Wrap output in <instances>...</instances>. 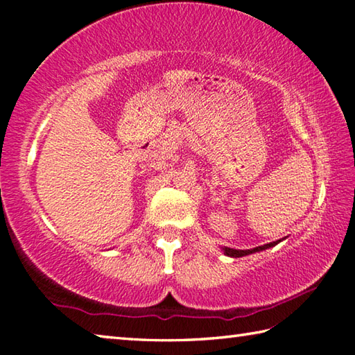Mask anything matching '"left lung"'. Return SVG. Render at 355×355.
Here are the masks:
<instances>
[{"mask_svg": "<svg viewBox=\"0 0 355 355\" xmlns=\"http://www.w3.org/2000/svg\"><path fill=\"white\" fill-rule=\"evenodd\" d=\"M280 241H282V239H277V241L258 245V248H254V249H245V250H243V249H232V248H222V252H224V255H227V257L239 258V257H245V255L255 254V252H261V250H266L269 248H274V245H277Z\"/></svg>", "mask_w": 355, "mask_h": 355, "instance_id": "1", "label": "left lung"}]
</instances>
